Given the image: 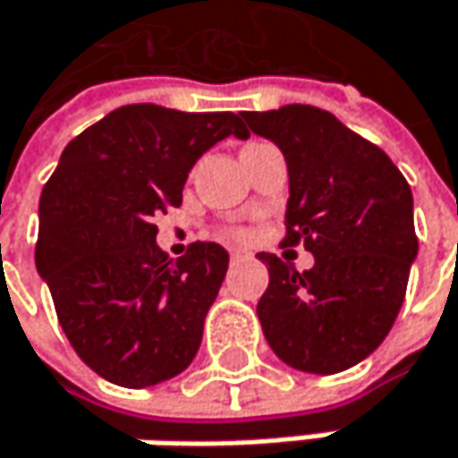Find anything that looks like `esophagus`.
<instances>
[{
	"mask_svg": "<svg viewBox=\"0 0 458 458\" xmlns=\"http://www.w3.org/2000/svg\"><path fill=\"white\" fill-rule=\"evenodd\" d=\"M232 263H240V260H248L250 258V253H245V250H232Z\"/></svg>",
	"mask_w": 458,
	"mask_h": 458,
	"instance_id": "34e87169",
	"label": "esophagus"
}]
</instances>
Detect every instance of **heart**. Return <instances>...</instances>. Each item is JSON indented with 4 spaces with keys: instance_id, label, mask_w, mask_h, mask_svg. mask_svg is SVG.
Segmentation results:
<instances>
[{
    "instance_id": "1",
    "label": "heart",
    "mask_w": 458,
    "mask_h": 458,
    "mask_svg": "<svg viewBox=\"0 0 458 458\" xmlns=\"http://www.w3.org/2000/svg\"><path fill=\"white\" fill-rule=\"evenodd\" d=\"M224 237H226V240H242V237H245V232H240V229H229V232H224Z\"/></svg>"
}]
</instances>
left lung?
<instances>
[{
	"label": "left lung",
	"mask_w": 458,
	"mask_h": 458,
	"mask_svg": "<svg viewBox=\"0 0 458 458\" xmlns=\"http://www.w3.org/2000/svg\"><path fill=\"white\" fill-rule=\"evenodd\" d=\"M248 134L287 160V237L314 253L309 271L258 253L268 287L258 318L271 351L293 369L335 374L356 367L387 337L417 258L414 198L377 147L311 105L240 113Z\"/></svg>",
	"instance_id": "obj_1"
}]
</instances>
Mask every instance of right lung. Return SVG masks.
Here are the masks:
<instances>
[{
  "instance_id": "right-lung-1",
  "label": "right lung",
  "mask_w": 458,
  "mask_h": 458,
  "mask_svg": "<svg viewBox=\"0 0 458 458\" xmlns=\"http://www.w3.org/2000/svg\"><path fill=\"white\" fill-rule=\"evenodd\" d=\"M248 137L234 113L126 105L81 131L41 190L36 271L73 351L121 387H149L198 356L229 253L192 242L171 260L152 218L182 205L205 149Z\"/></svg>"
}]
</instances>
